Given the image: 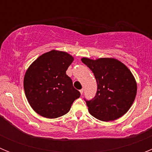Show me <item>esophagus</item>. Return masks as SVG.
<instances>
[{
  "label": "esophagus",
  "instance_id": "1",
  "mask_svg": "<svg viewBox=\"0 0 152 152\" xmlns=\"http://www.w3.org/2000/svg\"><path fill=\"white\" fill-rule=\"evenodd\" d=\"M83 92H84V89H81V90H80V94L82 95V94H83Z\"/></svg>",
  "mask_w": 152,
  "mask_h": 152
}]
</instances>
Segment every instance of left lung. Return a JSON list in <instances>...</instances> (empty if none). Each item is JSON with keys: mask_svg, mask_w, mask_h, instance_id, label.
Wrapping results in <instances>:
<instances>
[{"mask_svg": "<svg viewBox=\"0 0 152 152\" xmlns=\"http://www.w3.org/2000/svg\"><path fill=\"white\" fill-rule=\"evenodd\" d=\"M81 61L94 75L97 91L93 99H84L93 116L101 121H113L123 116L132 105L137 92L133 75L115 58H103Z\"/></svg>", "mask_w": 152, "mask_h": 152, "instance_id": "1", "label": "left lung"}]
</instances>
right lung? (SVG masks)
Instances as JSON below:
<instances>
[{
    "label": "right lung",
    "instance_id": "add662e5",
    "mask_svg": "<svg viewBox=\"0 0 152 152\" xmlns=\"http://www.w3.org/2000/svg\"><path fill=\"white\" fill-rule=\"evenodd\" d=\"M74 61L71 55L52 50L32 63L24 76L23 87L29 105L49 119L66 114L80 93L73 87L66 71Z\"/></svg>",
    "mask_w": 152,
    "mask_h": 152
}]
</instances>
